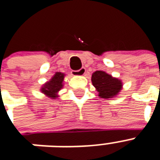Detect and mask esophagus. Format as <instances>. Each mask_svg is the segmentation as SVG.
Masks as SVG:
<instances>
[{
	"instance_id": "obj_1",
	"label": "esophagus",
	"mask_w": 160,
	"mask_h": 160,
	"mask_svg": "<svg viewBox=\"0 0 160 160\" xmlns=\"http://www.w3.org/2000/svg\"><path fill=\"white\" fill-rule=\"evenodd\" d=\"M85 73H86V68H82L81 69H79L78 71L72 72V74L76 75V76H83Z\"/></svg>"
}]
</instances>
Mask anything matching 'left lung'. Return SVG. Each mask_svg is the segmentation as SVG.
I'll list each match as a JSON object with an SVG mask.
<instances>
[{
    "mask_svg": "<svg viewBox=\"0 0 160 160\" xmlns=\"http://www.w3.org/2000/svg\"><path fill=\"white\" fill-rule=\"evenodd\" d=\"M92 82L98 92V96L102 98H110L116 96L122 86L120 80L102 71H96L92 73Z\"/></svg>",
    "mask_w": 160,
    "mask_h": 160,
    "instance_id": "left-lung-1",
    "label": "left lung"
}]
</instances>
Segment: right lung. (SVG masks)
Returning a JSON list of instances; mask_svg holds the SVG:
<instances>
[{
  "label": "right lung",
  "instance_id": "1",
  "mask_svg": "<svg viewBox=\"0 0 160 160\" xmlns=\"http://www.w3.org/2000/svg\"><path fill=\"white\" fill-rule=\"evenodd\" d=\"M63 78H64V74L61 72H56L55 75L52 77V78L47 83L44 84L41 91L46 95H48L51 98H55L58 97L57 92L62 88Z\"/></svg>",
  "mask_w": 160,
  "mask_h": 160
}]
</instances>
